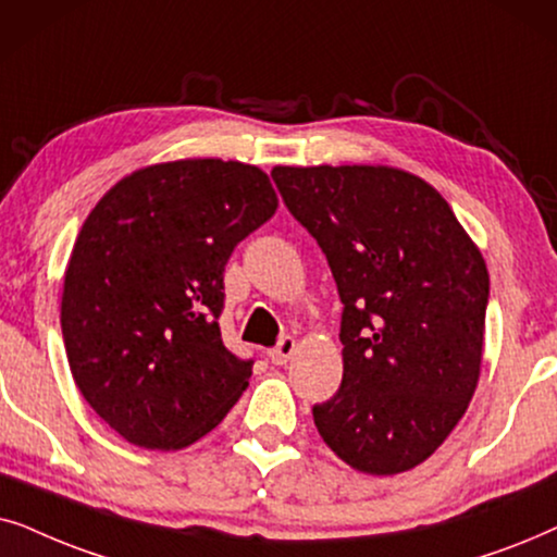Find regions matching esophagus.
Wrapping results in <instances>:
<instances>
[{"label":"esophagus","instance_id":"34e87169","mask_svg":"<svg viewBox=\"0 0 557 557\" xmlns=\"http://www.w3.org/2000/svg\"><path fill=\"white\" fill-rule=\"evenodd\" d=\"M293 354H295V338L285 336V338L280 341V344L274 346L272 351H270V361H272V364L283 367V364H287V361L293 359Z\"/></svg>","mask_w":557,"mask_h":557}]
</instances>
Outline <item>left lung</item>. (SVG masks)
<instances>
[{
    "label": "left lung",
    "instance_id": "obj_1",
    "mask_svg": "<svg viewBox=\"0 0 557 557\" xmlns=\"http://www.w3.org/2000/svg\"><path fill=\"white\" fill-rule=\"evenodd\" d=\"M321 244L344 315V380L313 407L333 454L369 476L428 461L458 425L484 359L488 270L446 198L389 165H274Z\"/></svg>",
    "mask_w": 557,
    "mask_h": 557
}]
</instances>
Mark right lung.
I'll return each instance as SVG.
<instances>
[{
	"label": "right lung",
	"mask_w": 557,
	"mask_h": 557,
	"mask_svg": "<svg viewBox=\"0 0 557 557\" xmlns=\"http://www.w3.org/2000/svg\"><path fill=\"white\" fill-rule=\"evenodd\" d=\"M257 165L154 162L103 193L65 267L61 329L73 382L124 441L181 450L249 387L251 361L221 341L224 267L274 216Z\"/></svg>",
	"instance_id": "right-lung-1"
}]
</instances>
